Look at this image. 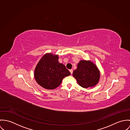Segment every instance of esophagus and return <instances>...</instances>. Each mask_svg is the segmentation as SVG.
Instances as JSON below:
<instances>
[{
	"label": "esophagus",
	"mask_w": 130,
	"mask_h": 130,
	"mask_svg": "<svg viewBox=\"0 0 130 130\" xmlns=\"http://www.w3.org/2000/svg\"><path fill=\"white\" fill-rule=\"evenodd\" d=\"M69 71H70V72L71 73V74H72V73H73V70L71 69V70H70Z\"/></svg>",
	"instance_id": "obj_1"
}]
</instances>
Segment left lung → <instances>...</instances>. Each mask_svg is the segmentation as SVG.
Listing matches in <instances>:
<instances>
[{"instance_id": "obj_1", "label": "left lung", "mask_w": 130, "mask_h": 130, "mask_svg": "<svg viewBox=\"0 0 130 130\" xmlns=\"http://www.w3.org/2000/svg\"><path fill=\"white\" fill-rule=\"evenodd\" d=\"M78 84L84 88L95 86L100 78V72L97 65L90 60H81L73 73Z\"/></svg>"}]
</instances>
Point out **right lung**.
<instances>
[{
	"mask_svg": "<svg viewBox=\"0 0 130 130\" xmlns=\"http://www.w3.org/2000/svg\"><path fill=\"white\" fill-rule=\"evenodd\" d=\"M58 55L47 53L39 61L34 70V76L37 83L48 90L58 87L63 79L71 73L62 63L58 61Z\"/></svg>",
	"mask_w": 130,
	"mask_h": 130,
	"instance_id": "1",
	"label": "right lung"
}]
</instances>
